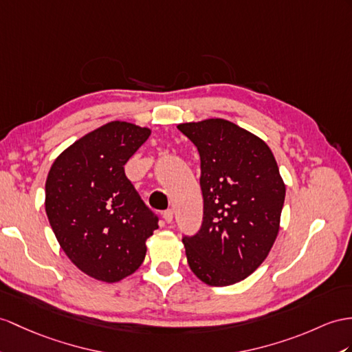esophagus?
I'll list each match as a JSON object with an SVG mask.
<instances>
[{
  "mask_svg": "<svg viewBox=\"0 0 352 352\" xmlns=\"http://www.w3.org/2000/svg\"><path fill=\"white\" fill-rule=\"evenodd\" d=\"M162 218H164V221L167 222V224H170V222H173V210H171V209L164 210V213H162Z\"/></svg>",
  "mask_w": 352,
  "mask_h": 352,
  "instance_id": "34e87169",
  "label": "esophagus"
}]
</instances>
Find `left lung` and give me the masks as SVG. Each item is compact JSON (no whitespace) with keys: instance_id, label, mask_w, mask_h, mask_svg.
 <instances>
[{"instance_id":"1","label":"left lung","mask_w":352,"mask_h":352,"mask_svg":"<svg viewBox=\"0 0 352 352\" xmlns=\"http://www.w3.org/2000/svg\"><path fill=\"white\" fill-rule=\"evenodd\" d=\"M200 153L203 222L184 236L194 275L233 285L260 267L276 241L285 184L260 137L226 119L177 125Z\"/></svg>"}]
</instances>
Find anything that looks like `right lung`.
Segmentation results:
<instances>
[{
	"instance_id": "right-lung-1",
	"label": "right lung",
	"mask_w": 352,
	"mask_h": 352,
	"mask_svg": "<svg viewBox=\"0 0 352 352\" xmlns=\"http://www.w3.org/2000/svg\"><path fill=\"white\" fill-rule=\"evenodd\" d=\"M149 135V128L109 122L76 140L49 170L50 227L68 258L94 279L111 284L133 275L158 228L124 170Z\"/></svg>"
}]
</instances>
